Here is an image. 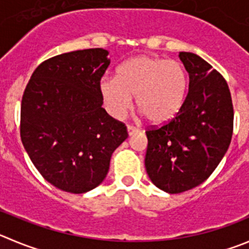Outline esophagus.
I'll return each mask as SVG.
<instances>
[{"mask_svg":"<svg viewBox=\"0 0 249 249\" xmlns=\"http://www.w3.org/2000/svg\"><path fill=\"white\" fill-rule=\"evenodd\" d=\"M127 132H128V136H133V134L138 133L139 129L136 128V127H133V126H127Z\"/></svg>","mask_w":249,"mask_h":249,"instance_id":"esophagus-1","label":"esophagus"}]
</instances>
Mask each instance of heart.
<instances>
[{"label":"heart","mask_w":249,"mask_h":249,"mask_svg":"<svg viewBox=\"0 0 249 249\" xmlns=\"http://www.w3.org/2000/svg\"><path fill=\"white\" fill-rule=\"evenodd\" d=\"M188 77L179 62L151 56H136L116 71V79L105 78L100 91L108 112L116 118L126 115L136 95V105L151 123H165L182 107Z\"/></svg>","instance_id":"obj_1"}]
</instances>
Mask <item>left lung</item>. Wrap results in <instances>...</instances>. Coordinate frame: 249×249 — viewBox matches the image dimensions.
<instances>
[{
    "mask_svg": "<svg viewBox=\"0 0 249 249\" xmlns=\"http://www.w3.org/2000/svg\"><path fill=\"white\" fill-rule=\"evenodd\" d=\"M189 88L176 117L145 132V169L158 188L182 193L213 174L229 149L233 107L229 85L217 71L192 52H179Z\"/></svg>",
    "mask_w": 249,
    "mask_h": 249,
    "instance_id": "obj_1",
    "label": "left lung"
}]
</instances>
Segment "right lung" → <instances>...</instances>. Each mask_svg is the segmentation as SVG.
<instances>
[{
    "mask_svg": "<svg viewBox=\"0 0 249 249\" xmlns=\"http://www.w3.org/2000/svg\"><path fill=\"white\" fill-rule=\"evenodd\" d=\"M108 51L88 49L44 61L32 74L20 107V138L47 182L80 194L105 179L126 126L105 108L100 80Z\"/></svg>",
    "mask_w": 249,
    "mask_h": 249,
    "instance_id": "1",
    "label": "right lung"
}]
</instances>
